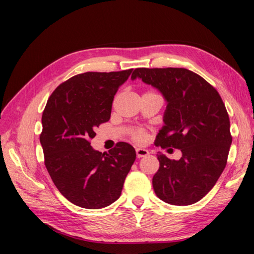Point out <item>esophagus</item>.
<instances>
[{"label":"esophagus","mask_w":254,"mask_h":254,"mask_svg":"<svg viewBox=\"0 0 254 254\" xmlns=\"http://www.w3.org/2000/svg\"><path fill=\"white\" fill-rule=\"evenodd\" d=\"M135 152H136L137 158H144V157H147L149 155V151L145 148H136Z\"/></svg>","instance_id":"1"}]
</instances>
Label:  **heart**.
Returning <instances> with one entry per match:
<instances>
[{"label":"heart","instance_id":"obj_1","mask_svg":"<svg viewBox=\"0 0 254 254\" xmlns=\"http://www.w3.org/2000/svg\"><path fill=\"white\" fill-rule=\"evenodd\" d=\"M132 137L136 142H142L145 139V132L141 129L135 130V131L132 133Z\"/></svg>","mask_w":254,"mask_h":254}]
</instances>
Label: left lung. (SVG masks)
<instances>
[{"instance_id":"left-lung-1","label":"left lung","mask_w":254,"mask_h":254,"mask_svg":"<svg viewBox=\"0 0 254 254\" xmlns=\"http://www.w3.org/2000/svg\"><path fill=\"white\" fill-rule=\"evenodd\" d=\"M136 78L158 89L167 103L156 146L182 152L179 160L157 155L155 193L173 205L193 204L213 189L227 164L232 136L226 106L216 89L187 68L139 67L131 75Z\"/></svg>"}]
</instances>
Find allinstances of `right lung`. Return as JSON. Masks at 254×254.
Listing matches in <instances>:
<instances>
[{"mask_svg":"<svg viewBox=\"0 0 254 254\" xmlns=\"http://www.w3.org/2000/svg\"><path fill=\"white\" fill-rule=\"evenodd\" d=\"M132 68L87 72L63 82L48 99L40 143L45 167L58 190L84 209H103L117 201L135 160L131 145L119 142L109 152L91 146L94 130L108 122L112 102Z\"/></svg>","mask_w":254,"mask_h":254,"instance_id":"1","label":"right lung"}]
</instances>
